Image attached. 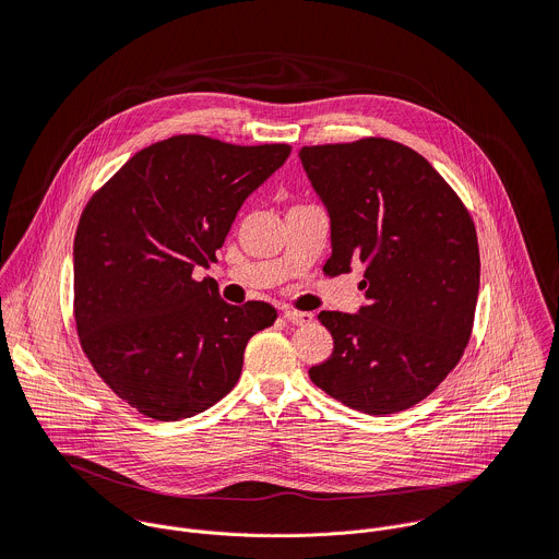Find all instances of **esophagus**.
Here are the masks:
<instances>
[{"mask_svg": "<svg viewBox=\"0 0 559 559\" xmlns=\"http://www.w3.org/2000/svg\"><path fill=\"white\" fill-rule=\"evenodd\" d=\"M285 321L292 325H309L313 321V313L311 311H296V309H285L283 311Z\"/></svg>", "mask_w": 559, "mask_h": 559, "instance_id": "esophagus-1", "label": "esophagus"}]
</instances>
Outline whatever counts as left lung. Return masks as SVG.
<instances>
[{"label":"left lung","instance_id":"8db88e82","mask_svg":"<svg viewBox=\"0 0 559 559\" xmlns=\"http://www.w3.org/2000/svg\"><path fill=\"white\" fill-rule=\"evenodd\" d=\"M332 223L330 276L365 265L358 313L321 311L332 356L309 378L343 405L384 416L414 407L457 365L480 289L473 221L416 150L389 139L298 152Z\"/></svg>","mask_w":559,"mask_h":559}]
</instances>
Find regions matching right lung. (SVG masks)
I'll return each mask as SVG.
<instances>
[{"label": "right lung", "mask_w": 559, "mask_h": 559, "mask_svg": "<svg viewBox=\"0 0 559 559\" xmlns=\"http://www.w3.org/2000/svg\"><path fill=\"white\" fill-rule=\"evenodd\" d=\"M287 143L179 134L139 150L88 201L74 234V323L104 382L139 414L183 420L218 403L248 341L274 325L261 300L229 305L210 267L243 201Z\"/></svg>", "instance_id": "obj_1"}]
</instances>
